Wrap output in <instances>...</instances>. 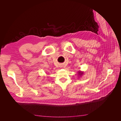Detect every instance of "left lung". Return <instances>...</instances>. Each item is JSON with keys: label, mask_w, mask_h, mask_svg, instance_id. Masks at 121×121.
I'll return each instance as SVG.
<instances>
[{"label": "left lung", "mask_w": 121, "mask_h": 121, "mask_svg": "<svg viewBox=\"0 0 121 121\" xmlns=\"http://www.w3.org/2000/svg\"><path fill=\"white\" fill-rule=\"evenodd\" d=\"M83 72H79V73H78V75H80V76H81V75H83Z\"/></svg>", "instance_id": "obj_1"}]
</instances>
